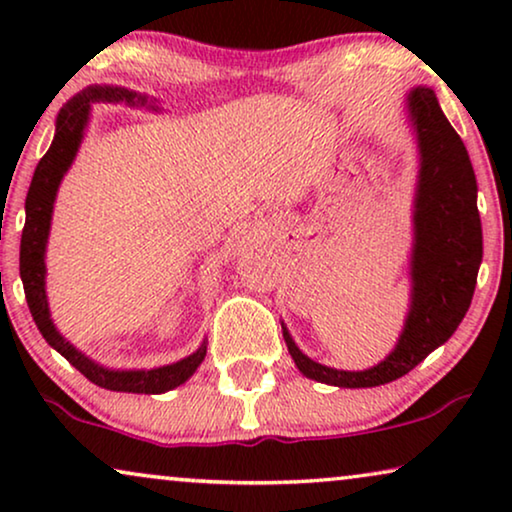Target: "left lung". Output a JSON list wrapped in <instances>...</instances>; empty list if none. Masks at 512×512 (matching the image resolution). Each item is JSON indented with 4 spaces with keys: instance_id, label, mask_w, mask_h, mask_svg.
<instances>
[{
    "instance_id": "obj_1",
    "label": "left lung",
    "mask_w": 512,
    "mask_h": 512,
    "mask_svg": "<svg viewBox=\"0 0 512 512\" xmlns=\"http://www.w3.org/2000/svg\"><path fill=\"white\" fill-rule=\"evenodd\" d=\"M405 109L417 142L419 172L412 202L410 305L403 331L377 366L338 370L300 352L282 321L291 359L314 382L342 389L394 382L445 345L471 307L482 263L478 184L471 158L431 88H412Z\"/></svg>"
}]
</instances>
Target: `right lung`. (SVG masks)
Listing matches in <instances>:
<instances>
[{"mask_svg": "<svg viewBox=\"0 0 512 512\" xmlns=\"http://www.w3.org/2000/svg\"><path fill=\"white\" fill-rule=\"evenodd\" d=\"M93 102H125L130 107H149L158 111L156 100H149L146 95L132 93L128 88L118 86H88L81 93H76L65 107L60 109L58 121H55V137L48 146L46 156L39 160L37 170H34L30 191L25 200V228L20 237V279H23V289L27 305H30L32 319L37 324L39 333L51 345L55 352H60L72 366L86 375L90 382L97 387L109 391H125V394H165L179 384H184L200 363L207 356V342L188 354L186 359L170 366H160L151 370H114L104 368L95 363L90 356L79 352L51 319L46 296V244L51 235L53 221V205L58 198L60 181L65 177L69 167H72L79 146L86 135L90 121V104Z\"/></svg>", "mask_w": 512, "mask_h": 512, "instance_id": "obj_1", "label": "right lung"}]
</instances>
